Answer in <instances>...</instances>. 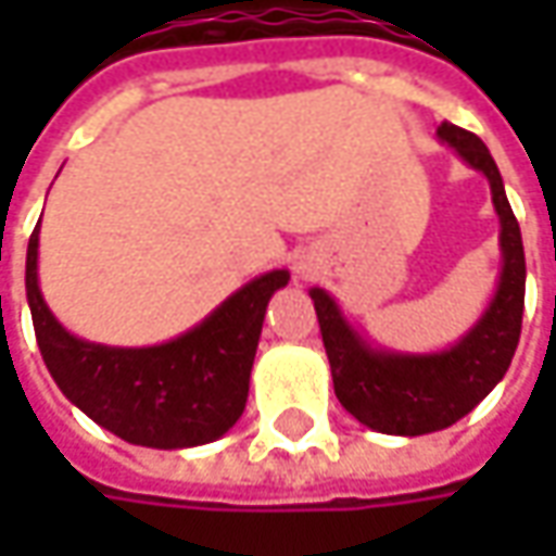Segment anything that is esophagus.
<instances>
[{
	"mask_svg": "<svg viewBox=\"0 0 556 556\" xmlns=\"http://www.w3.org/2000/svg\"><path fill=\"white\" fill-rule=\"evenodd\" d=\"M300 268H303V266H300Z\"/></svg>",
	"mask_w": 556,
	"mask_h": 556,
	"instance_id": "esophagus-1",
	"label": "esophagus"
}]
</instances>
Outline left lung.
Here are the masks:
<instances>
[{
  "label": "left lung",
  "mask_w": 556,
  "mask_h": 556,
  "mask_svg": "<svg viewBox=\"0 0 556 556\" xmlns=\"http://www.w3.org/2000/svg\"><path fill=\"white\" fill-rule=\"evenodd\" d=\"M460 161L480 169L492 188L502 223V275L477 325L455 346L439 353H393L362 340L328 290L312 288L333 393L350 415L390 437H424L470 415L498 387L520 343L526 296V256L517 216L507 203L498 166L473 132L442 123L437 129Z\"/></svg>",
  "instance_id": "8db88e82"
}]
</instances>
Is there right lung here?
<instances>
[{"instance_id":"1","label":"right lung","mask_w":556,"mask_h":556,"mask_svg":"<svg viewBox=\"0 0 556 556\" xmlns=\"http://www.w3.org/2000/svg\"><path fill=\"white\" fill-rule=\"evenodd\" d=\"M39 225L27 244L33 331L58 390L114 437L148 448H191L225 437L244 415L271 293L288 268L266 271L194 325L157 346H104L71 333L39 290Z\"/></svg>"}]
</instances>
